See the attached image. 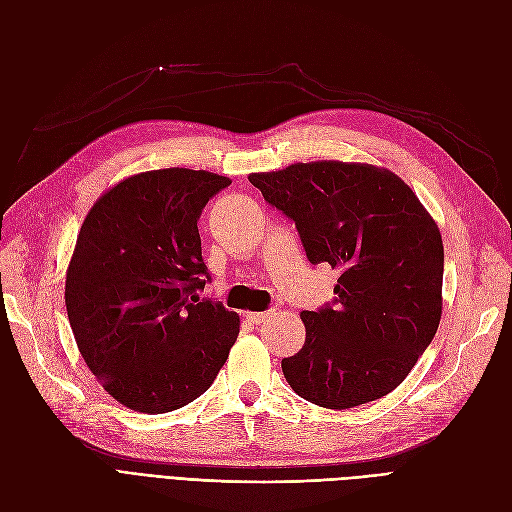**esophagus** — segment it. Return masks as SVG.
<instances>
[{"label": "esophagus", "mask_w": 512, "mask_h": 512, "mask_svg": "<svg viewBox=\"0 0 512 512\" xmlns=\"http://www.w3.org/2000/svg\"><path fill=\"white\" fill-rule=\"evenodd\" d=\"M271 314L273 312H250V314H247V318H250L254 324H260V322H265Z\"/></svg>", "instance_id": "34e87169"}]
</instances>
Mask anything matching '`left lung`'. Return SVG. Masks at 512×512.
I'll list each match as a JSON object with an SVG mask.
<instances>
[{"label": "left lung", "instance_id": "1", "mask_svg": "<svg viewBox=\"0 0 512 512\" xmlns=\"http://www.w3.org/2000/svg\"><path fill=\"white\" fill-rule=\"evenodd\" d=\"M250 183L294 222L312 265L339 269L333 305L301 314L305 344L282 361L292 391L331 410L389 395L440 324L436 220L404 179L361 162H297Z\"/></svg>", "mask_w": 512, "mask_h": 512}]
</instances>
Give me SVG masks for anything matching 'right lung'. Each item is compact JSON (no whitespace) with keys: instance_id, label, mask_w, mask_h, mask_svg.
I'll list each match as a JSON object with an SVG mask.
<instances>
[{"instance_id":"add662e5","label":"right lung","mask_w":512,"mask_h":512,"mask_svg":"<svg viewBox=\"0 0 512 512\" xmlns=\"http://www.w3.org/2000/svg\"><path fill=\"white\" fill-rule=\"evenodd\" d=\"M230 179L160 168L104 192L66 271L68 320L104 391L134 412H173L203 395L239 335V316L200 299L209 282L198 218Z\"/></svg>"}]
</instances>
